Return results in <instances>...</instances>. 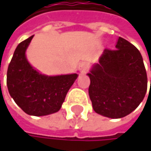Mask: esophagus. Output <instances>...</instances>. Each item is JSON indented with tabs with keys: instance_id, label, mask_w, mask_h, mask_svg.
<instances>
[{
	"instance_id": "esophagus-1",
	"label": "esophagus",
	"mask_w": 151,
	"mask_h": 151,
	"mask_svg": "<svg viewBox=\"0 0 151 151\" xmlns=\"http://www.w3.org/2000/svg\"><path fill=\"white\" fill-rule=\"evenodd\" d=\"M88 69H89V65H88V63H86V62H81V63L79 65V70H80L82 73H85L86 71H87Z\"/></svg>"
}]
</instances>
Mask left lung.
<instances>
[{
  "label": "left lung",
  "instance_id": "obj_1",
  "mask_svg": "<svg viewBox=\"0 0 151 151\" xmlns=\"http://www.w3.org/2000/svg\"><path fill=\"white\" fill-rule=\"evenodd\" d=\"M115 47L114 50H103L99 63L87 74L94 111L110 119L124 118L135 110L147 91V75L140 52L120 37Z\"/></svg>",
  "mask_w": 151,
  "mask_h": 151
}]
</instances>
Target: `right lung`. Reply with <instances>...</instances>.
<instances>
[{
	"instance_id": "add662e5",
	"label": "right lung",
	"mask_w": 151,
	"mask_h": 151,
	"mask_svg": "<svg viewBox=\"0 0 151 151\" xmlns=\"http://www.w3.org/2000/svg\"><path fill=\"white\" fill-rule=\"evenodd\" d=\"M33 35L22 41L15 50L7 70L6 85L15 102L27 114L38 117L60 109L78 75L47 76L33 68L26 56Z\"/></svg>"
}]
</instances>
